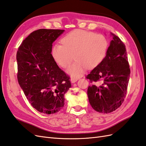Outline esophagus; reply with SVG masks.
<instances>
[{"mask_svg": "<svg viewBox=\"0 0 146 146\" xmlns=\"http://www.w3.org/2000/svg\"><path fill=\"white\" fill-rule=\"evenodd\" d=\"M77 80H78V79L75 78H72L71 79H70V81H71V82L73 83H75V82H76Z\"/></svg>", "mask_w": 146, "mask_h": 146, "instance_id": "1", "label": "esophagus"}]
</instances>
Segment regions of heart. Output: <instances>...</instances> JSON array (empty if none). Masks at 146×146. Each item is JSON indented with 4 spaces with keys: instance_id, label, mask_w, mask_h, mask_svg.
Masks as SVG:
<instances>
[{
    "instance_id": "b5f03b06",
    "label": "heart",
    "mask_w": 146,
    "mask_h": 146,
    "mask_svg": "<svg viewBox=\"0 0 146 146\" xmlns=\"http://www.w3.org/2000/svg\"><path fill=\"white\" fill-rule=\"evenodd\" d=\"M63 45L56 44L52 48V56L56 63L67 69L74 78L80 77L86 70L92 69L102 62L108 49L109 42L104 35L83 30H75L61 40Z\"/></svg>"
}]
</instances>
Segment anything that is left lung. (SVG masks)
Returning <instances> with one entry per match:
<instances>
[{
	"label": "left lung",
	"instance_id": "left-lung-1",
	"mask_svg": "<svg viewBox=\"0 0 146 146\" xmlns=\"http://www.w3.org/2000/svg\"><path fill=\"white\" fill-rule=\"evenodd\" d=\"M111 36L105 58L86 76L91 82H102L99 86H89L87 91L91 107L101 113H111L122 105L130 74L124 44L113 33Z\"/></svg>",
	"mask_w": 146,
	"mask_h": 146
}]
</instances>
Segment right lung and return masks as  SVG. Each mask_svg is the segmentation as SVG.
Instances as JSON below:
<instances>
[{"label":"right lung","mask_w":146,"mask_h":146,"mask_svg":"<svg viewBox=\"0 0 146 146\" xmlns=\"http://www.w3.org/2000/svg\"><path fill=\"white\" fill-rule=\"evenodd\" d=\"M64 30L39 29L22 42L16 54L17 80L32 107L44 114L60 111L71 84L52 56V43Z\"/></svg>","instance_id":"obj_1"}]
</instances>
